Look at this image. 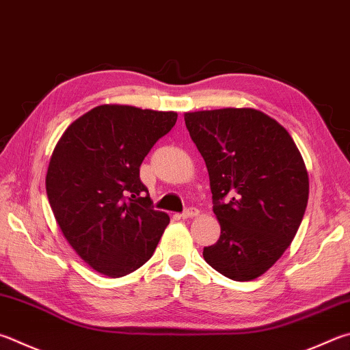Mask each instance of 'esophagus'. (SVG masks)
Here are the masks:
<instances>
[{"label": "esophagus", "mask_w": 350, "mask_h": 350, "mask_svg": "<svg viewBox=\"0 0 350 350\" xmlns=\"http://www.w3.org/2000/svg\"><path fill=\"white\" fill-rule=\"evenodd\" d=\"M196 215H199V209H197V208H188V209H185V211L180 214V217L182 219H189V217H196Z\"/></svg>", "instance_id": "esophagus-1"}]
</instances>
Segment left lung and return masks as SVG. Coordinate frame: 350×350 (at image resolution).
Returning <instances> with one entry per match:
<instances>
[{
  "instance_id": "1",
  "label": "left lung",
  "mask_w": 350,
  "mask_h": 350,
  "mask_svg": "<svg viewBox=\"0 0 350 350\" xmlns=\"http://www.w3.org/2000/svg\"><path fill=\"white\" fill-rule=\"evenodd\" d=\"M185 125L206 163L220 224L203 258L231 280H254L300 228L309 197L303 157L275 119L254 109L185 113Z\"/></svg>"
}]
</instances>
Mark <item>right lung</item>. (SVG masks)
I'll return each instance as SVG.
<instances>
[{
  "mask_svg": "<svg viewBox=\"0 0 350 350\" xmlns=\"http://www.w3.org/2000/svg\"><path fill=\"white\" fill-rule=\"evenodd\" d=\"M176 120L174 111L99 105L56 144L46 176L50 206L70 246L100 274L141 268L170 224L151 206L139 168Z\"/></svg>",
  "mask_w": 350,
  "mask_h": 350,
  "instance_id": "1",
  "label": "right lung"
}]
</instances>
